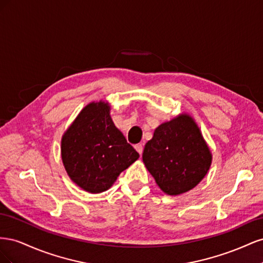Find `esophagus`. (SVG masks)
<instances>
[{"instance_id":"1","label":"esophagus","mask_w":263,"mask_h":263,"mask_svg":"<svg viewBox=\"0 0 263 263\" xmlns=\"http://www.w3.org/2000/svg\"><path fill=\"white\" fill-rule=\"evenodd\" d=\"M135 149L137 150V153H138L139 155H141V154H142V149H144V147H142L141 144H137V145H135Z\"/></svg>"}]
</instances>
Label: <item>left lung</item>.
<instances>
[{"mask_svg":"<svg viewBox=\"0 0 263 263\" xmlns=\"http://www.w3.org/2000/svg\"><path fill=\"white\" fill-rule=\"evenodd\" d=\"M212 160L200 127L186 113L159 125L142 153V161L157 185L174 196L194 189L208 174Z\"/></svg>","mask_w":263,"mask_h":263,"instance_id":"1","label":"left lung"}]
</instances>
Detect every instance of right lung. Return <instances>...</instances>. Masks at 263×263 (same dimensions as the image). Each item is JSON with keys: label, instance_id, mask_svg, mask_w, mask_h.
<instances>
[{"label": "right lung", "instance_id": "1", "mask_svg": "<svg viewBox=\"0 0 263 263\" xmlns=\"http://www.w3.org/2000/svg\"><path fill=\"white\" fill-rule=\"evenodd\" d=\"M139 158L110 117L106 101L82 108L61 138V159L69 178L89 193H102Z\"/></svg>", "mask_w": 263, "mask_h": 263}]
</instances>
